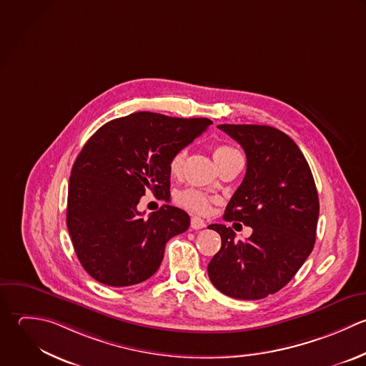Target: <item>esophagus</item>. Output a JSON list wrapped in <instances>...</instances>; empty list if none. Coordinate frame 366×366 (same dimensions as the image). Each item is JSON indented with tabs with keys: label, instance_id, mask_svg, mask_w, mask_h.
I'll use <instances>...</instances> for the list:
<instances>
[{
	"label": "esophagus",
	"instance_id": "obj_1",
	"mask_svg": "<svg viewBox=\"0 0 366 366\" xmlns=\"http://www.w3.org/2000/svg\"><path fill=\"white\" fill-rule=\"evenodd\" d=\"M205 227H207V224H205L204 219H201V218H198V217H192V218H191V228H192V229H202V228H205Z\"/></svg>",
	"mask_w": 366,
	"mask_h": 366
}]
</instances>
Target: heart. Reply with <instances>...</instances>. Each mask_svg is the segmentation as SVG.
<instances>
[{
    "label": "heart",
    "instance_id": "obj_1",
    "mask_svg": "<svg viewBox=\"0 0 366 366\" xmlns=\"http://www.w3.org/2000/svg\"><path fill=\"white\" fill-rule=\"evenodd\" d=\"M235 152H238V151L234 149L232 147L218 145L214 148V159L218 161V159H222ZM187 154H188L187 149L181 148L169 158L168 171H169L171 177L177 178L181 175L185 159H187ZM175 201L178 202V205H181L182 208H185L194 214H205V212H208L209 205H211V197L207 192L197 189V188H187L184 191H179L175 197Z\"/></svg>",
    "mask_w": 366,
    "mask_h": 366
}]
</instances>
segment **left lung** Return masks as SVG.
Returning <instances> with one entry per match:
<instances>
[{"mask_svg":"<svg viewBox=\"0 0 366 366\" xmlns=\"http://www.w3.org/2000/svg\"><path fill=\"white\" fill-rule=\"evenodd\" d=\"M219 129L245 151L247 174L224 219L252 228L235 241L231 227L209 225L221 249L208 265L212 285L237 300H262L282 290L314 249L320 199L311 168L298 145L268 125L222 124Z\"/></svg>","mask_w":366,"mask_h":366,"instance_id":"1","label":"left lung"}]
</instances>
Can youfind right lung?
<instances>
[{
    "label": "right lung",
    "instance_id": "add662e5",
    "mask_svg": "<svg viewBox=\"0 0 366 366\" xmlns=\"http://www.w3.org/2000/svg\"><path fill=\"white\" fill-rule=\"evenodd\" d=\"M212 124L134 112L102 125L82 147L69 177L66 227L82 268L108 287H131L152 277L165 244L189 227L171 205L144 218L137 205L147 191L167 199L169 158Z\"/></svg>",
    "mask_w": 366,
    "mask_h": 366
}]
</instances>
